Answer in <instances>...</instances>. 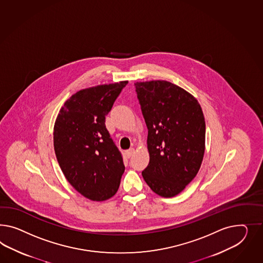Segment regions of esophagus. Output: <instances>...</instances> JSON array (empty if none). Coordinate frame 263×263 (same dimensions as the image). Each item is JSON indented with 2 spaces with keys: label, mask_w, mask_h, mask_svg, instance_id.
Here are the masks:
<instances>
[{
  "label": "esophagus",
  "mask_w": 263,
  "mask_h": 263,
  "mask_svg": "<svg viewBox=\"0 0 263 263\" xmlns=\"http://www.w3.org/2000/svg\"><path fill=\"white\" fill-rule=\"evenodd\" d=\"M134 153H135V149H134V148H129V149L126 150V152H125V154H126V156H127L128 158L133 156Z\"/></svg>",
  "instance_id": "obj_1"
}]
</instances>
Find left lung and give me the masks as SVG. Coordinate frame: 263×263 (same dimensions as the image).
I'll return each mask as SVG.
<instances>
[{"instance_id": "obj_1", "label": "left lung", "mask_w": 263, "mask_h": 263, "mask_svg": "<svg viewBox=\"0 0 263 263\" xmlns=\"http://www.w3.org/2000/svg\"><path fill=\"white\" fill-rule=\"evenodd\" d=\"M148 129L149 163L142 177L160 196L173 197L196 176L205 152L206 124L198 101L164 80L137 82Z\"/></svg>"}]
</instances>
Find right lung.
<instances>
[{"label": "right lung", "instance_id": "add662e5", "mask_svg": "<svg viewBox=\"0 0 263 263\" xmlns=\"http://www.w3.org/2000/svg\"><path fill=\"white\" fill-rule=\"evenodd\" d=\"M127 83L79 91L65 102L55 121L53 145L60 168L68 182L92 201L114 196L125 170L105 117Z\"/></svg>", "mask_w": 263, "mask_h": 263}]
</instances>
